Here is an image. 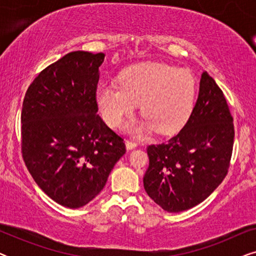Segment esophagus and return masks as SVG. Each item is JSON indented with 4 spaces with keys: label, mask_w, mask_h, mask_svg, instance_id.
Here are the masks:
<instances>
[{
    "label": "esophagus",
    "mask_w": 256,
    "mask_h": 256,
    "mask_svg": "<svg viewBox=\"0 0 256 256\" xmlns=\"http://www.w3.org/2000/svg\"><path fill=\"white\" fill-rule=\"evenodd\" d=\"M124 142H126V148H127L128 150L134 149V148H136V146H138V143L132 141V140H126Z\"/></svg>",
    "instance_id": "1"
}]
</instances>
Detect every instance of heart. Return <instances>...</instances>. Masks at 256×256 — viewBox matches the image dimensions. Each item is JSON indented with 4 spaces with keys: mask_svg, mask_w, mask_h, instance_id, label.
<instances>
[{
    "mask_svg": "<svg viewBox=\"0 0 256 256\" xmlns=\"http://www.w3.org/2000/svg\"><path fill=\"white\" fill-rule=\"evenodd\" d=\"M197 82L186 68L163 62H144L124 70L120 85L101 82L96 102L104 121L120 127L140 104L144 120L132 127L135 134L155 130L170 134L180 129L194 107Z\"/></svg>",
    "mask_w": 256,
    "mask_h": 256,
    "instance_id": "obj_1",
    "label": "heart"
}]
</instances>
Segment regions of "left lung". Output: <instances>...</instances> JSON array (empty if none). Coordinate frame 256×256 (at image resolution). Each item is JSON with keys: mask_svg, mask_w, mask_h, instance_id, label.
I'll return each instance as SVG.
<instances>
[{"mask_svg": "<svg viewBox=\"0 0 256 256\" xmlns=\"http://www.w3.org/2000/svg\"><path fill=\"white\" fill-rule=\"evenodd\" d=\"M233 143V118L225 96L214 79L202 72L197 102L182 130L146 148L144 190L168 212L200 204L228 172Z\"/></svg>", "mask_w": 256, "mask_h": 256, "instance_id": "8db88e82", "label": "left lung"}]
</instances>
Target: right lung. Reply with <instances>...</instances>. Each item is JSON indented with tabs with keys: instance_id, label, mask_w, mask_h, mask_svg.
Segmentation results:
<instances>
[{
	"instance_id": "add662e5",
	"label": "right lung",
	"mask_w": 256,
	"mask_h": 256,
	"mask_svg": "<svg viewBox=\"0 0 256 256\" xmlns=\"http://www.w3.org/2000/svg\"><path fill=\"white\" fill-rule=\"evenodd\" d=\"M104 54L74 51L48 65L23 100L22 156L38 186L70 208L88 204L124 155V138L98 114Z\"/></svg>"
}]
</instances>
